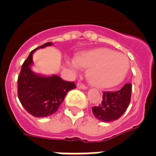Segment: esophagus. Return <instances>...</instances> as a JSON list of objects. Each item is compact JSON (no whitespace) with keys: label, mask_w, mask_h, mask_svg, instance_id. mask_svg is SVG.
Instances as JSON below:
<instances>
[{"label":"esophagus","mask_w":156,"mask_h":156,"mask_svg":"<svg viewBox=\"0 0 156 156\" xmlns=\"http://www.w3.org/2000/svg\"><path fill=\"white\" fill-rule=\"evenodd\" d=\"M76 86L78 88H80V89H83V90L87 89V87H86L84 84H83V83H78Z\"/></svg>","instance_id":"1"}]
</instances>
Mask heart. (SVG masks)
Returning <instances> with one entry per match:
<instances>
[{
    "label": "heart",
    "mask_w": 156,
    "mask_h": 156,
    "mask_svg": "<svg viewBox=\"0 0 156 156\" xmlns=\"http://www.w3.org/2000/svg\"><path fill=\"white\" fill-rule=\"evenodd\" d=\"M79 67L88 69L87 78L91 85L108 89L119 85L125 79L129 69L127 56L106 48L84 51L75 57Z\"/></svg>",
    "instance_id": "1"
}]
</instances>
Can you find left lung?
Masks as SVG:
<instances>
[{
	"mask_svg": "<svg viewBox=\"0 0 156 156\" xmlns=\"http://www.w3.org/2000/svg\"><path fill=\"white\" fill-rule=\"evenodd\" d=\"M132 87L131 83H126L116 92H104L101 104L92 108L96 119L103 122H112L121 117L131 101Z\"/></svg>",
	"mask_w": 156,
	"mask_h": 156,
	"instance_id": "left-lung-1",
	"label": "left lung"
}]
</instances>
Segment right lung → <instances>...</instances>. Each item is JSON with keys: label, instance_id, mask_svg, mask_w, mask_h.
<instances>
[{"label": "right lung", "instance_id": "obj_1", "mask_svg": "<svg viewBox=\"0 0 156 156\" xmlns=\"http://www.w3.org/2000/svg\"><path fill=\"white\" fill-rule=\"evenodd\" d=\"M51 45L52 42H48L33 50L24 60L18 76L17 93L20 104L29 114L38 118L54 114L67 93L76 88L74 82L64 81L56 75L46 76L35 73L31 69L35 51Z\"/></svg>", "mask_w": 156, "mask_h": 156}]
</instances>
